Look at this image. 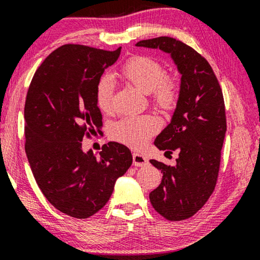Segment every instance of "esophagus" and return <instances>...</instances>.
<instances>
[{
    "label": "esophagus",
    "instance_id": "esophagus-1",
    "mask_svg": "<svg viewBox=\"0 0 260 260\" xmlns=\"http://www.w3.org/2000/svg\"><path fill=\"white\" fill-rule=\"evenodd\" d=\"M133 164H134V166H137V167H143V166H146L147 164H148V160H147V157L142 153L134 152L133 153Z\"/></svg>",
    "mask_w": 260,
    "mask_h": 260
}]
</instances>
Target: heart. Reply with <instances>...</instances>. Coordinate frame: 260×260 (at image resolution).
<instances>
[{
  "instance_id": "obj_1",
  "label": "heart",
  "mask_w": 260,
  "mask_h": 260,
  "mask_svg": "<svg viewBox=\"0 0 260 260\" xmlns=\"http://www.w3.org/2000/svg\"><path fill=\"white\" fill-rule=\"evenodd\" d=\"M162 64L153 58L135 56L131 58L120 70V76L149 95L150 103L164 111L176 107L181 95V79L175 73H165ZM115 84L110 75L99 78L95 86L96 106L104 113L113 110ZM160 127L158 119L152 114L135 115L118 120L110 126L112 140L131 147H140L155 134Z\"/></svg>"
}]
</instances>
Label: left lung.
<instances>
[{"label": "left lung", "mask_w": 260, "mask_h": 260, "mask_svg": "<svg viewBox=\"0 0 260 260\" xmlns=\"http://www.w3.org/2000/svg\"><path fill=\"white\" fill-rule=\"evenodd\" d=\"M135 45L170 53L182 75L172 121L154 141L166 153L177 150L179 157L173 167L150 160L164 176L149 200L166 219H187L207 203L217 183L226 132L222 88L208 60L183 42L162 36Z\"/></svg>", "instance_id": "1"}]
</instances>
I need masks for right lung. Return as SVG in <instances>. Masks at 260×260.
I'll list each match as a JSON object with an SVG mask.
<instances>
[{"label":"right lung","instance_id":"right-lung-1","mask_svg":"<svg viewBox=\"0 0 260 260\" xmlns=\"http://www.w3.org/2000/svg\"><path fill=\"white\" fill-rule=\"evenodd\" d=\"M120 52L121 46L106 51L61 45L36 70L26 93L25 153L34 177L46 200L75 218L96 214L133 160L118 142L104 145L99 156L81 148L84 137L102 134L95 86Z\"/></svg>","mask_w":260,"mask_h":260}]
</instances>
